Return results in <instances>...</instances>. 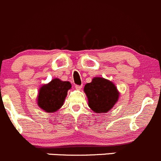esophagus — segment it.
I'll return each instance as SVG.
<instances>
[{
    "mask_svg": "<svg viewBox=\"0 0 161 161\" xmlns=\"http://www.w3.org/2000/svg\"><path fill=\"white\" fill-rule=\"evenodd\" d=\"M83 85H77V84H76L75 85V88L77 89V90H80V89L82 88Z\"/></svg>",
    "mask_w": 161,
    "mask_h": 161,
    "instance_id": "esophagus-1",
    "label": "esophagus"
}]
</instances>
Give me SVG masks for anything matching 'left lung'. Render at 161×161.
I'll return each mask as SVG.
<instances>
[{
	"label": "left lung",
	"instance_id": "1",
	"mask_svg": "<svg viewBox=\"0 0 161 161\" xmlns=\"http://www.w3.org/2000/svg\"><path fill=\"white\" fill-rule=\"evenodd\" d=\"M84 92L88 99V106L96 113H105L112 109L119 98V92L111 81L94 77L84 86Z\"/></svg>",
	"mask_w": 161,
	"mask_h": 161
}]
</instances>
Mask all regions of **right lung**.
<instances>
[{"mask_svg": "<svg viewBox=\"0 0 161 161\" xmlns=\"http://www.w3.org/2000/svg\"><path fill=\"white\" fill-rule=\"evenodd\" d=\"M71 88L69 81H62L55 78L39 90L38 105L47 112H54L64 105L67 91Z\"/></svg>", "mask_w": 161, "mask_h": 161, "instance_id": "1", "label": "right lung"}]
</instances>
